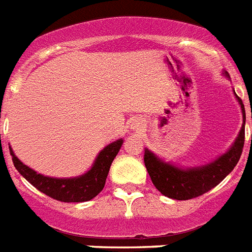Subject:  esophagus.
I'll use <instances>...</instances> for the list:
<instances>
[{
    "label": "esophagus",
    "instance_id": "obj_1",
    "mask_svg": "<svg viewBox=\"0 0 252 252\" xmlns=\"http://www.w3.org/2000/svg\"><path fill=\"white\" fill-rule=\"evenodd\" d=\"M130 128H132L133 130H136V132H141L142 130V122H141L140 119H133L132 123H130Z\"/></svg>",
    "mask_w": 252,
    "mask_h": 252
}]
</instances>
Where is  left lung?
<instances>
[{
	"label": "left lung",
	"instance_id": "1",
	"mask_svg": "<svg viewBox=\"0 0 252 252\" xmlns=\"http://www.w3.org/2000/svg\"><path fill=\"white\" fill-rule=\"evenodd\" d=\"M236 97L238 98L239 105L242 107V129L239 132L234 145L230 147V150L210 164L198 168L181 169L161 161L149 149H145L144 161L147 172L150 175L155 188L163 195L179 200L193 199L210 191L232 172L242 154L243 145H245V123H246V112L242 99L237 94Z\"/></svg>",
	"mask_w": 252,
	"mask_h": 252
}]
</instances>
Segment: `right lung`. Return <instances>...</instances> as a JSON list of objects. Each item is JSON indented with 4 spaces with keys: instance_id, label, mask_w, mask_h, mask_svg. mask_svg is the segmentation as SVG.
<instances>
[{
    "instance_id": "obj_1",
    "label": "right lung",
    "mask_w": 252,
    "mask_h": 252,
    "mask_svg": "<svg viewBox=\"0 0 252 252\" xmlns=\"http://www.w3.org/2000/svg\"><path fill=\"white\" fill-rule=\"evenodd\" d=\"M122 145L123 140H118L106 146L97 157L91 171L75 179H53V177L42 176L23 164L14 155L11 147H10V154L13 157V163L18 172L31 185L40 190L41 193L61 202H87L97 197L102 191L112 160L119 153Z\"/></svg>"
}]
</instances>
